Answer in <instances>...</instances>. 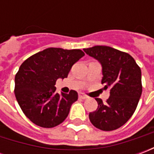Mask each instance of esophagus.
Listing matches in <instances>:
<instances>
[{"mask_svg":"<svg viewBox=\"0 0 154 154\" xmlns=\"http://www.w3.org/2000/svg\"><path fill=\"white\" fill-rule=\"evenodd\" d=\"M78 97H79V98L80 99H83V100H85V99H87V95H85L84 93H79V95H78Z\"/></svg>","mask_w":154,"mask_h":154,"instance_id":"obj_1","label":"esophagus"}]
</instances>
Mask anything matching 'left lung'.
I'll return each instance as SVG.
<instances>
[{
	"label": "left lung",
	"mask_w": 154,
	"mask_h": 154,
	"mask_svg": "<svg viewBox=\"0 0 154 154\" xmlns=\"http://www.w3.org/2000/svg\"><path fill=\"white\" fill-rule=\"evenodd\" d=\"M84 52L100 62L105 89L110 88V97L103 103L96 98L97 110L89 113L96 128L111 131L124 125L134 113L142 94L141 69L129 54L108 46H94Z\"/></svg>",
	"instance_id": "left-lung-1"
}]
</instances>
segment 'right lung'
<instances>
[{"mask_svg":"<svg viewBox=\"0 0 154 154\" xmlns=\"http://www.w3.org/2000/svg\"><path fill=\"white\" fill-rule=\"evenodd\" d=\"M85 54L81 49L48 48L32 55L20 65L15 77V95L23 113L36 125L53 128L67 118L77 92L57 93L58 78L69 71Z\"/></svg>","mask_w":154,"mask_h":154,"instance_id":"1","label":"right lung"}]
</instances>
